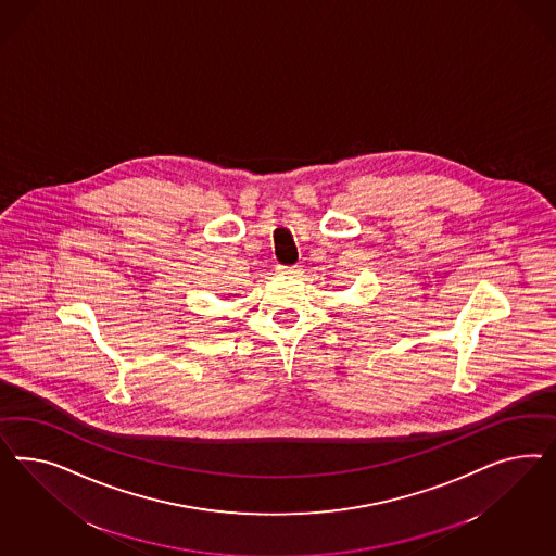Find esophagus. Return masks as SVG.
<instances>
[{
  "instance_id": "obj_1",
  "label": "esophagus",
  "mask_w": 556,
  "mask_h": 556,
  "mask_svg": "<svg viewBox=\"0 0 556 556\" xmlns=\"http://www.w3.org/2000/svg\"><path fill=\"white\" fill-rule=\"evenodd\" d=\"M302 267H300V265H293V267H283V265H279V267H277V273H279V275H283V277H289V279H291V277H300V275H302Z\"/></svg>"
}]
</instances>
